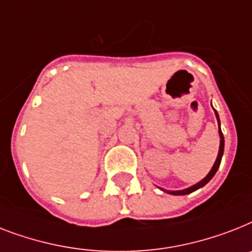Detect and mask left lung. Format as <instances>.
Segmentation results:
<instances>
[{
  "instance_id": "8db88e82",
  "label": "left lung",
  "mask_w": 252,
  "mask_h": 252,
  "mask_svg": "<svg viewBox=\"0 0 252 252\" xmlns=\"http://www.w3.org/2000/svg\"><path fill=\"white\" fill-rule=\"evenodd\" d=\"M215 115H216V119H218V123H219V134H220V147H219V154H218V158H216V160H215L214 165H212L211 171L208 172V175L204 177L203 180H200L199 183H197L195 185L190 186V188H186V189L184 190H165V189H160L163 190V191H165V193L168 194H172V195H185V194H190L193 193V191H195V190L200 189V188H203L206 184L210 181V180L212 179L215 176V173L218 172L219 167H220V163H221V158H222V154H224V136H222V132L221 129H220V119H219V114L218 111L215 110Z\"/></svg>"
}]
</instances>
